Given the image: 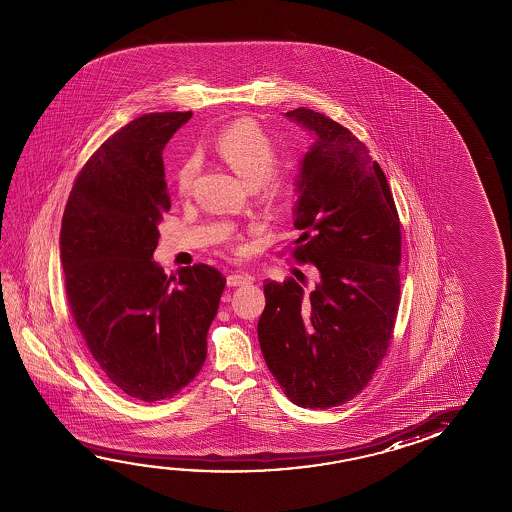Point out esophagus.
I'll list each match as a JSON object with an SVG mask.
<instances>
[{"mask_svg":"<svg viewBox=\"0 0 512 512\" xmlns=\"http://www.w3.org/2000/svg\"><path fill=\"white\" fill-rule=\"evenodd\" d=\"M252 280V275H248V273H232L227 277V285L228 287H239V285L252 284Z\"/></svg>","mask_w":512,"mask_h":512,"instance_id":"34e87169","label":"esophagus"}]
</instances>
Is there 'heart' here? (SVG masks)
Returning <instances> with one entry per match:
<instances>
[{"instance_id": "heart-1", "label": "heart", "mask_w": 512, "mask_h": 512, "mask_svg": "<svg viewBox=\"0 0 512 512\" xmlns=\"http://www.w3.org/2000/svg\"><path fill=\"white\" fill-rule=\"evenodd\" d=\"M216 150L221 159L248 184H257L262 178H266L277 160V146L271 141V137L257 123L248 119L237 121L225 128L216 141ZM198 171V157L185 160L176 173L178 193L187 194L191 191ZM282 187L284 185L278 178H269L266 182L269 194L280 193Z\"/></svg>"}]
</instances>
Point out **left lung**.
Returning <instances> with one entry per match:
<instances>
[{
    "label": "left lung",
    "instance_id": "8db88e82",
    "mask_svg": "<svg viewBox=\"0 0 512 512\" xmlns=\"http://www.w3.org/2000/svg\"><path fill=\"white\" fill-rule=\"evenodd\" d=\"M285 118L312 135L294 180V257L312 262L310 291L266 280L260 350L285 396L330 409L361 393L384 359L400 303L402 232L384 171L366 146L310 109Z\"/></svg>",
    "mask_w": 512,
    "mask_h": 512
}]
</instances>
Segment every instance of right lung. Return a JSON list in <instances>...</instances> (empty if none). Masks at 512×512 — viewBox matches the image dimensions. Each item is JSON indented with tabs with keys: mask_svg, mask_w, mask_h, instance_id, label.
Instances as JSON below:
<instances>
[{
	"mask_svg": "<svg viewBox=\"0 0 512 512\" xmlns=\"http://www.w3.org/2000/svg\"><path fill=\"white\" fill-rule=\"evenodd\" d=\"M193 112L146 114L112 135L76 178L60 259L76 327L128 396H175L202 369L207 332L227 285L207 264L166 277L153 260L171 209L162 151Z\"/></svg>",
	"mask_w": 512,
	"mask_h": 512,
	"instance_id": "obj_1",
	"label": "right lung"
}]
</instances>
